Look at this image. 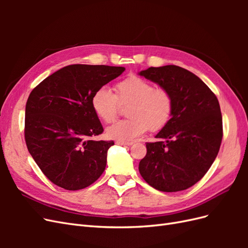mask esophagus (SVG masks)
<instances>
[{
  "label": "esophagus",
  "mask_w": 248,
  "mask_h": 248,
  "mask_svg": "<svg viewBox=\"0 0 248 248\" xmlns=\"http://www.w3.org/2000/svg\"><path fill=\"white\" fill-rule=\"evenodd\" d=\"M117 144H118V145H122V146H131L132 142H131V141H121V140H118Z\"/></svg>",
  "instance_id": "1"
}]
</instances>
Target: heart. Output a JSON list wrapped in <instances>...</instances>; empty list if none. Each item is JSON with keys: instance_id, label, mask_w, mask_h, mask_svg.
Listing matches in <instances>:
<instances>
[{"instance_id": "1", "label": "heart", "mask_w": 248, "mask_h": 248, "mask_svg": "<svg viewBox=\"0 0 248 248\" xmlns=\"http://www.w3.org/2000/svg\"><path fill=\"white\" fill-rule=\"evenodd\" d=\"M128 104L126 115L129 118L108 127L109 139L129 141L148 129L160 131L170 123L174 110V101L169 91L157 89L152 82L136 76L120 81L116 86V94L109 88L101 87L91 99L95 114L107 123L117 118L120 104Z\"/></svg>"}]
</instances>
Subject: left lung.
<instances>
[{
  "mask_svg": "<svg viewBox=\"0 0 248 248\" xmlns=\"http://www.w3.org/2000/svg\"><path fill=\"white\" fill-rule=\"evenodd\" d=\"M140 77L166 89L172 97L170 123L147 142L139 170L153 188L176 192L205 176L218 154L222 117L215 94L196 74L176 65L150 67Z\"/></svg>",
  "mask_w": 248,
  "mask_h": 248,
  "instance_id": "1",
  "label": "left lung"
}]
</instances>
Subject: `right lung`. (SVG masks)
Segmentation results:
<instances>
[{
  "label": "right lung",
  "instance_id": "obj_1",
  "mask_svg": "<svg viewBox=\"0 0 248 248\" xmlns=\"http://www.w3.org/2000/svg\"><path fill=\"white\" fill-rule=\"evenodd\" d=\"M124 67L74 64L34 88L26 104L25 139L30 154L50 181L67 190L93 184L106 170L114 140H94L103 127L92 108L97 89Z\"/></svg>",
  "mask_w": 248,
  "mask_h": 248
}]
</instances>
